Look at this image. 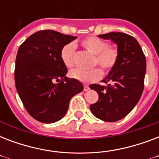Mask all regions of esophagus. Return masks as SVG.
I'll use <instances>...</instances> for the list:
<instances>
[{
  "instance_id": "esophagus-1",
  "label": "esophagus",
  "mask_w": 159,
  "mask_h": 159,
  "mask_svg": "<svg viewBox=\"0 0 159 159\" xmlns=\"http://www.w3.org/2000/svg\"><path fill=\"white\" fill-rule=\"evenodd\" d=\"M89 90V87L87 85H84V91H88Z\"/></svg>"
}]
</instances>
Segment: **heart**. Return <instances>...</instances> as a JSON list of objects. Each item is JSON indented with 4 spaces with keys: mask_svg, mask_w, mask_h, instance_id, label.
Returning <instances> with one entry per match:
<instances>
[{
    "mask_svg": "<svg viewBox=\"0 0 159 159\" xmlns=\"http://www.w3.org/2000/svg\"><path fill=\"white\" fill-rule=\"evenodd\" d=\"M84 49L93 54L92 66H99L104 73H108L115 68L120 58V50L117 47L108 44L107 41L97 36H88L81 41ZM60 59L67 68L75 65V45L69 43L62 47L60 50ZM70 77L84 83L96 82L102 77L99 68L82 70L79 68L71 71Z\"/></svg>",
    "mask_w": 159,
    "mask_h": 159,
    "instance_id": "1",
    "label": "heart"
}]
</instances>
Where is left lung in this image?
<instances>
[{
	"label": "left lung",
	"instance_id": "1",
	"mask_svg": "<svg viewBox=\"0 0 159 159\" xmlns=\"http://www.w3.org/2000/svg\"><path fill=\"white\" fill-rule=\"evenodd\" d=\"M111 39L120 50L118 63L102 82L107 86L90 85L97 92L98 101L90 106L97 118L115 122L125 117L138 103L144 87L146 58L139 43L133 36L121 32L100 34Z\"/></svg>",
	"mask_w": 159,
	"mask_h": 159
}]
</instances>
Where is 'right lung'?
Here are the masks:
<instances>
[{
    "instance_id": "1",
    "label": "right lung",
    "mask_w": 159,
    "mask_h": 159,
    "mask_svg": "<svg viewBox=\"0 0 159 159\" xmlns=\"http://www.w3.org/2000/svg\"><path fill=\"white\" fill-rule=\"evenodd\" d=\"M76 36L50 30L33 34L17 52L15 82L25 108L42 123H53L65 116L71 98L83 90L74 78L65 77L67 67L60 59L63 45Z\"/></svg>"
}]
</instances>
